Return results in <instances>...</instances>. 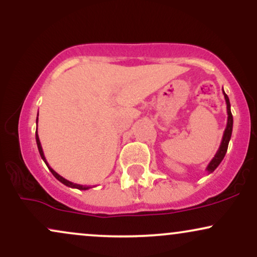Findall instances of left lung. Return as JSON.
Segmentation results:
<instances>
[{"instance_id": "obj_1", "label": "left lung", "mask_w": 257, "mask_h": 257, "mask_svg": "<svg viewBox=\"0 0 257 257\" xmlns=\"http://www.w3.org/2000/svg\"><path fill=\"white\" fill-rule=\"evenodd\" d=\"M222 90H223V88H222ZM223 96H225V100H226L227 116H228L227 117V125H226L225 132H223V137H222V140H221L219 150H217V152L215 153L214 158L211 159L210 163H209L208 167H206V172H208L209 174L213 173L214 170L219 167V164L221 163V162H222V159H223V157H225V155L227 152V147H228V143H229V140H231V135H232L233 116H232V112H231V104H229V99L225 91H223Z\"/></svg>"}]
</instances>
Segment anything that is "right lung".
<instances>
[{"label": "right lung", "instance_id": "1", "mask_svg": "<svg viewBox=\"0 0 257 257\" xmlns=\"http://www.w3.org/2000/svg\"><path fill=\"white\" fill-rule=\"evenodd\" d=\"M37 120H38V117H37V119H36V123H37ZM36 143H37V147H38V152H40V155H41V158L43 159V161H44V163H46V164H47V167H48V169L51 170V173L53 174V175L55 176V179H58L59 181L61 182V184H64L65 186H69V187H72V188H77V190H83V191H85V190H89V188H91L90 186H83V185L73 184V182L69 181V180L64 179L63 176H60V175H59V174H58L57 172H55V170H53L52 168L49 167V164L47 163V159H46V157H44V153H43L42 146H41V141H40V138H38L37 131H36Z\"/></svg>", "mask_w": 257, "mask_h": 257}]
</instances>
